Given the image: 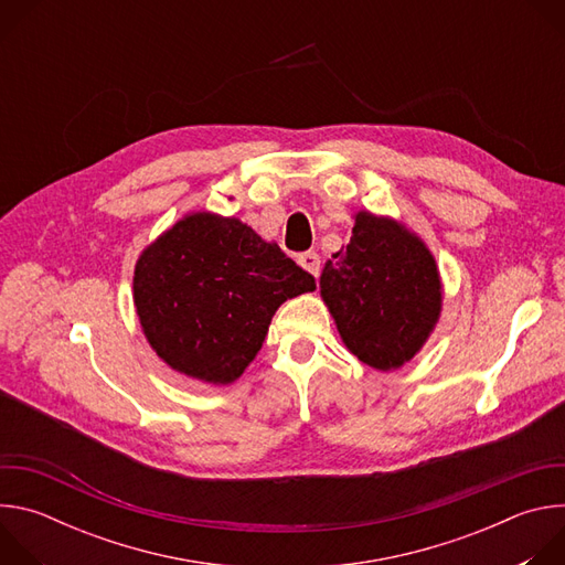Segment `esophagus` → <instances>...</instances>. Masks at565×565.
Returning a JSON list of instances; mask_svg holds the SVG:
<instances>
[{"label": "esophagus", "instance_id": "obj_1", "mask_svg": "<svg viewBox=\"0 0 565 565\" xmlns=\"http://www.w3.org/2000/svg\"><path fill=\"white\" fill-rule=\"evenodd\" d=\"M299 266L303 268V270H308L310 275H315V277H319V273H321V259H319V255L317 253H312V250H308V253H303V255H299Z\"/></svg>", "mask_w": 565, "mask_h": 565}]
</instances>
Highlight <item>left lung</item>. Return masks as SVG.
<instances>
[{
    "label": "left lung",
    "mask_w": 565,
    "mask_h": 565,
    "mask_svg": "<svg viewBox=\"0 0 565 565\" xmlns=\"http://www.w3.org/2000/svg\"><path fill=\"white\" fill-rule=\"evenodd\" d=\"M338 331L364 364L391 371L409 362L440 315V277L423 241L395 221L355 216L349 246L319 279Z\"/></svg>",
    "instance_id": "8db88e82"
}]
</instances>
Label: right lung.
Instances as JSON below:
<instances>
[{"instance_id":"right-lung-1","label":"right lung","mask_w":565,"mask_h":565,"mask_svg":"<svg viewBox=\"0 0 565 565\" xmlns=\"http://www.w3.org/2000/svg\"><path fill=\"white\" fill-rule=\"evenodd\" d=\"M315 290V277L236 218L199 212L138 259L142 331L172 369L230 384L259 353L275 310Z\"/></svg>"}]
</instances>
